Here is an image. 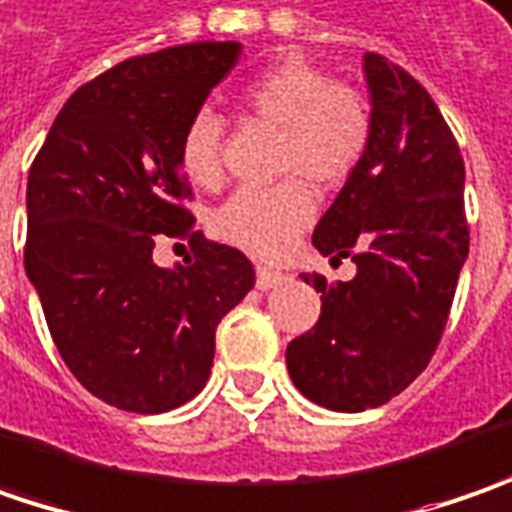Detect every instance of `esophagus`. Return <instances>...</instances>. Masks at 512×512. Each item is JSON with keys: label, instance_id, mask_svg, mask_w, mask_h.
<instances>
[{"label": "esophagus", "instance_id": "esophagus-1", "mask_svg": "<svg viewBox=\"0 0 512 512\" xmlns=\"http://www.w3.org/2000/svg\"><path fill=\"white\" fill-rule=\"evenodd\" d=\"M289 280V275H283V272H275V269H269V266H257V289H278Z\"/></svg>", "mask_w": 512, "mask_h": 512}]
</instances>
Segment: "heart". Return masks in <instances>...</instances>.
Returning <instances> with one entry per match:
<instances>
[{
  "label": "heart",
  "instance_id": "1",
  "mask_svg": "<svg viewBox=\"0 0 512 512\" xmlns=\"http://www.w3.org/2000/svg\"><path fill=\"white\" fill-rule=\"evenodd\" d=\"M240 100L260 123L278 128V174H292L269 189H240L214 212V232L260 257L283 255L315 214V191L335 189L367 154L372 114L361 91L335 82L303 56H280L246 82ZM223 120L200 108L180 134V166L197 186L223 174Z\"/></svg>",
  "mask_w": 512,
  "mask_h": 512
}]
</instances>
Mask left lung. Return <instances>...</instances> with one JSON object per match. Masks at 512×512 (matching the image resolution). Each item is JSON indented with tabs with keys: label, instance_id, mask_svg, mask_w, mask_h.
<instances>
[{
	"label": "left lung",
	"instance_id": "8db88e82",
	"mask_svg": "<svg viewBox=\"0 0 512 512\" xmlns=\"http://www.w3.org/2000/svg\"><path fill=\"white\" fill-rule=\"evenodd\" d=\"M372 102L367 154L315 226L312 243L358 275L326 283L318 323L286 346L295 387L326 410L381 407L430 364L470 252L464 160L421 82L364 56Z\"/></svg>",
	"mask_w": 512,
	"mask_h": 512
}]
</instances>
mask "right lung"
<instances>
[{"label":"right lung","instance_id":"right-lung-1","mask_svg":"<svg viewBox=\"0 0 512 512\" xmlns=\"http://www.w3.org/2000/svg\"><path fill=\"white\" fill-rule=\"evenodd\" d=\"M237 59L240 42H191L114 65L62 105L28 174V280L62 361L117 410L191 401L217 323L255 286L183 206L180 134ZM160 233L190 240L186 267L150 260Z\"/></svg>","mask_w":512,"mask_h":512}]
</instances>
